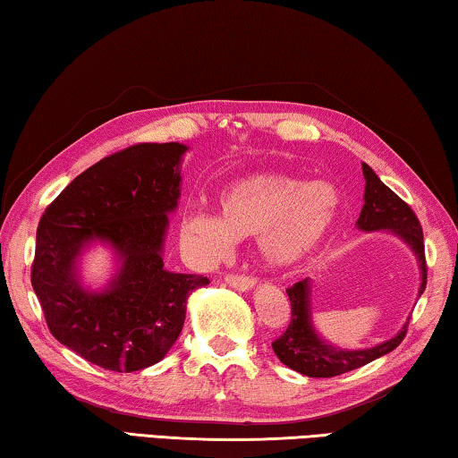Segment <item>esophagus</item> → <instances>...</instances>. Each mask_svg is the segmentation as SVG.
<instances>
[{
    "label": "esophagus",
    "mask_w": 458,
    "mask_h": 458,
    "mask_svg": "<svg viewBox=\"0 0 458 458\" xmlns=\"http://www.w3.org/2000/svg\"><path fill=\"white\" fill-rule=\"evenodd\" d=\"M225 282H227L231 288L242 290V292L251 290L253 286H256V278H251V276H245V274H242V276L227 274V276H225Z\"/></svg>",
    "instance_id": "esophagus-1"
}]
</instances>
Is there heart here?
<instances>
[{"instance_id": "obj_1", "label": "heart", "mask_w": 458, "mask_h": 458, "mask_svg": "<svg viewBox=\"0 0 458 458\" xmlns=\"http://www.w3.org/2000/svg\"><path fill=\"white\" fill-rule=\"evenodd\" d=\"M221 215L192 211L182 219L184 243L205 261L233 250L237 239L259 237L272 266L290 267L314 256L335 231L341 194L331 182H304L296 176L261 172L225 186Z\"/></svg>"}]
</instances>
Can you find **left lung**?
I'll list each match as a JSON object with an SVG mask.
<instances>
[{"label":"left lung","mask_w":458,"mask_h":458,"mask_svg":"<svg viewBox=\"0 0 458 458\" xmlns=\"http://www.w3.org/2000/svg\"><path fill=\"white\" fill-rule=\"evenodd\" d=\"M363 176L365 202L361 215H359L357 219V227L361 231L386 229L410 245V250L414 251V256L418 259L420 274H422V282H420L418 290V296H422L428 267H426L424 235L418 216L411 211L410 205H406L398 194L381 182L376 172L367 166V164H363ZM286 292L292 306L290 325L280 339H276L272 343V349L284 365L302 373V376L335 377L341 376V373L353 371L357 367L376 361L377 357L387 355L389 351L398 347L403 341V336H406L408 322L402 327V331L398 335L392 336V339L386 343L376 344V347L357 351L339 349L335 347V344L322 341L318 333L314 331L310 310V280L306 278L302 282H296L294 286L288 288Z\"/></svg>","instance_id":"1"}]
</instances>
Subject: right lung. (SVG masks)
I'll return each instance as SVG.
<instances>
[{
  "label": "right lung",
  "mask_w": 458,
  "mask_h": 458,
  "mask_svg": "<svg viewBox=\"0 0 458 458\" xmlns=\"http://www.w3.org/2000/svg\"><path fill=\"white\" fill-rule=\"evenodd\" d=\"M184 144H136L93 164L44 211L36 231L32 288L52 336L109 371L162 361L176 343L186 300L208 278L164 267L168 215L180 199ZM93 241L112 245L118 272L87 291L78 256Z\"/></svg>",
  "instance_id": "add662e5"
}]
</instances>
